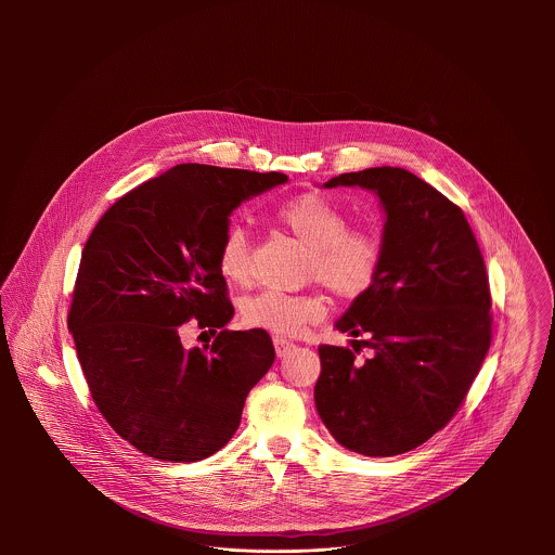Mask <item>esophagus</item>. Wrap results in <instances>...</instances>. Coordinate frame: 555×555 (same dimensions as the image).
<instances>
[{"label":"esophagus","mask_w":555,"mask_h":555,"mask_svg":"<svg viewBox=\"0 0 555 555\" xmlns=\"http://www.w3.org/2000/svg\"><path fill=\"white\" fill-rule=\"evenodd\" d=\"M273 346H275V354H278V357H284L295 344H293L291 339H286V337L275 335V337H273Z\"/></svg>","instance_id":"34e87169"}]
</instances>
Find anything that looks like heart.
I'll list each match as a JSON object with an SVG mask.
<instances>
[{"label":"heart","instance_id":"1","mask_svg":"<svg viewBox=\"0 0 555 555\" xmlns=\"http://www.w3.org/2000/svg\"><path fill=\"white\" fill-rule=\"evenodd\" d=\"M278 224L308 249L306 278L317 280L337 299H359L376 282L385 245L372 229H350L348 214L320 194H301L275 209ZM216 262L220 273L238 286L254 275L251 243L243 229L231 227L218 245ZM326 299L320 293L288 295L262 291L249 297L241 317L245 324L278 335H297L306 324L324 317Z\"/></svg>","mask_w":555,"mask_h":555}]
</instances>
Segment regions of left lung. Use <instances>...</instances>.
Returning <instances> with one entry per match:
<instances>
[{
  "label": "left lung",
  "mask_w": 555,
  "mask_h": 555,
  "mask_svg": "<svg viewBox=\"0 0 555 555\" xmlns=\"http://www.w3.org/2000/svg\"><path fill=\"white\" fill-rule=\"evenodd\" d=\"M335 185L380 196L385 256L374 286L337 322L352 348H318L314 399L341 447L391 457L427 442L468 396L491 344L489 278L464 211L405 168L376 166L324 183ZM363 347L373 354L359 364Z\"/></svg>",
  "instance_id": "left-lung-1"
}]
</instances>
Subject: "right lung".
<instances>
[{"label": "right lung", "instance_id": "right-lung-1", "mask_svg": "<svg viewBox=\"0 0 555 555\" xmlns=\"http://www.w3.org/2000/svg\"><path fill=\"white\" fill-rule=\"evenodd\" d=\"M286 179L179 164L115 201L87 238L68 328L93 403L141 453L198 462L237 431L275 350L262 328H224L235 308L216 251L238 205ZM190 319L211 347L182 346Z\"/></svg>", "mask_w": 555, "mask_h": 555}]
</instances>
